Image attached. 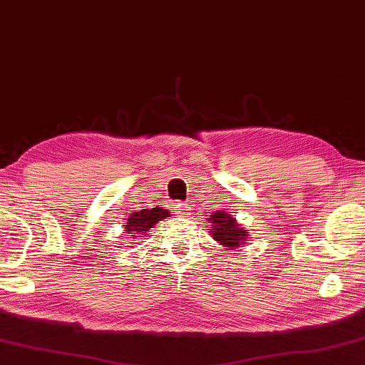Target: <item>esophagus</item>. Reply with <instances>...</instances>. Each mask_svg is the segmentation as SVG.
Here are the masks:
<instances>
[{
	"instance_id": "1",
	"label": "esophagus",
	"mask_w": 365,
	"mask_h": 365,
	"mask_svg": "<svg viewBox=\"0 0 365 365\" xmlns=\"http://www.w3.org/2000/svg\"><path fill=\"white\" fill-rule=\"evenodd\" d=\"M174 210L177 212V214H183V212L187 210V205L182 204V202H175L174 204Z\"/></svg>"
}]
</instances>
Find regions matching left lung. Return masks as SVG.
I'll return each mask as SVG.
<instances>
[{"mask_svg": "<svg viewBox=\"0 0 365 365\" xmlns=\"http://www.w3.org/2000/svg\"><path fill=\"white\" fill-rule=\"evenodd\" d=\"M209 220L212 223L210 235L215 241L231 249L241 246L242 240L246 237V231L237 228V223L233 217H230L222 210H217L214 212V215H210Z\"/></svg>", "mask_w": 365, "mask_h": 365, "instance_id": "8db88e82", "label": "left lung"}]
</instances>
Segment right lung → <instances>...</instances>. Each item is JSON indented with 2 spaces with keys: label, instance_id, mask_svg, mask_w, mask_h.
Listing matches in <instances>:
<instances>
[{
  "label": "right lung",
  "instance_id": "right-lung-1",
  "mask_svg": "<svg viewBox=\"0 0 365 365\" xmlns=\"http://www.w3.org/2000/svg\"><path fill=\"white\" fill-rule=\"evenodd\" d=\"M168 215L169 214L165 209H143L140 212H134V214H132V217L128 220V225H125V228L130 231L132 236H135L138 240V237H142L140 235H143L145 231H148V228L153 227L158 220H161V218Z\"/></svg>",
  "mask_w": 365,
  "mask_h": 365
}]
</instances>
